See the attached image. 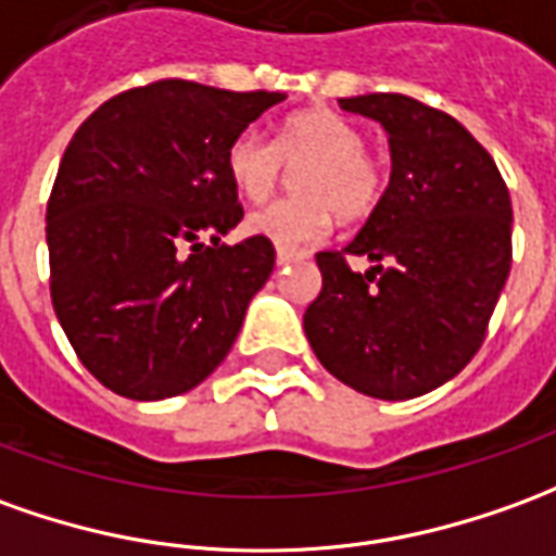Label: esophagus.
<instances>
[{"label": "esophagus", "instance_id": "34e87169", "mask_svg": "<svg viewBox=\"0 0 556 556\" xmlns=\"http://www.w3.org/2000/svg\"><path fill=\"white\" fill-rule=\"evenodd\" d=\"M309 252H301V250H289V247H279L277 250V262L279 265H291V262H301L306 258Z\"/></svg>", "mask_w": 556, "mask_h": 556}]
</instances>
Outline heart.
Returning <instances> with one entry per match:
<instances>
[{
	"mask_svg": "<svg viewBox=\"0 0 556 556\" xmlns=\"http://www.w3.org/2000/svg\"><path fill=\"white\" fill-rule=\"evenodd\" d=\"M294 170L298 195L274 201L247 219V228L277 247H304L328 235L333 213L343 223L367 219L386 195V170L364 147L355 123L328 108L289 116L274 143L255 131L238 135L228 147V177L240 195L262 204Z\"/></svg>",
	"mask_w": 556,
	"mask_h": 556,
	"instance_id": "b5f03b06",
	"label": "heart"
}]
</instances>
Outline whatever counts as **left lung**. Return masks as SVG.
<instances>
[{"label":"left lung","instance_id":"1","mask_svg":"<svg viewBox=\"0 0 556 556\" xmlns=\"http://www.w3.org/2000/svg\"><path fill=\"white\" fill-rule=\"evenodd\" d=\"M388 131L382 204L340 252H318L304 313L321 367L367 397L409 400L464 370L511 267V198L491 153L454 116L400 92L340 99ZM352 254L374 262L358 275Z\"/></svg>","mask_w":556,"mask_h":556}]
</instances>
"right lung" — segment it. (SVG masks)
<instances>
[{
  "label": "right lung",
  "mask_w": 556,
  "mask_h": 556,
  "mask_svg": "<svg viewBox=\"0 0 556 556\" xmlns=\"http://www.w3.org/2000/svg\"><path fill=\"white\" fill-rule=\"evenodd\" d=\"M282 99L168 77L108 99L65 147L50 301L80 364L119 397L186 394L231 352L277 252L258 235L219 243L243 219L225 156Z\"/></svg>",
  "instance_id": "right-lung-1"
}]
</instances>
